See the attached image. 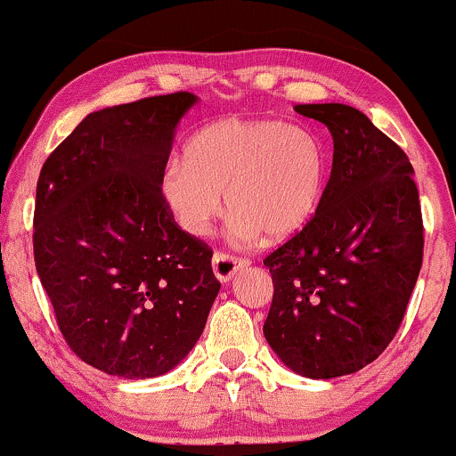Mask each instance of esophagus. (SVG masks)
I'll list each match as a JSON object with an SVG mask.
<instances>
[{"label": "esophagus", "mask_w": 456, "mask_h": 456, "mask_svg": "<svg viewBox=\"0 0 456 456\" xmlns=\"http://www.w3.org/2000/svg\"><path fill=\"white\" fill-rule=\"evenodd\" d=\"M248 265H250L248 258L227 255V252H215V256H212V269H215V275L223 284H229L235 278V273L240 269H246Z\"/></svg>", "instance_id": "esophagus-1"}]
</instances>
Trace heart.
<instances>
[{
	"label": "heart",
	"mask_w": 456,
	"mask_h": 456,
	"mask_svg": "<svg viewBox=\"0 0 456 456\" xmlns=\"http://www.w3.org/2000/svg\"><path fill=\"white\" fill-rule=\"evenodd\" d=\"M328 175L330 158L315 132L281 119L227 118L200 130L185 158L166 164L159 193L189 235L208 232L224 193L235 238L284 241L318 215Z\"/></svg>",
	"instance_id": "obj_1"
}]
</instances>
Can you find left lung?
<instances>
[{"instance_id":"left-lung-1","label":"left lung","mask_w":456,"mask_h":456,"mask_svg":"<svg viewBox=\"0 0 456 456\" xmlns=\"http://www.w3.org/2000/svg\"><path fill=\"white\" fill-rule=\"evenodd\" d=\"M334 141L324 200L307 227L265 258L273 301L263 332L307 379L362 370L387 349L423 263V218L406 153L341 102L297 105Z\"/></svg>"}]
</instances>
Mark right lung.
<instances>
[{"label": "right lung", "instance_id": "add662e5", "mask_svg": "<svg viewBox=\"0 0 456 456\" xmlns=\"http://www.w3.org/2000/svg\"><path fill=\"white\" fill-rule=\"evenodd\" d=\"M189 92L86 115L45 159L33 252L56 322L86 364L124 379L172 370L221 290L212 250L159 193Z\"/></svg>", "mask_w": 456, "mask_h": 456}]
</instances>
